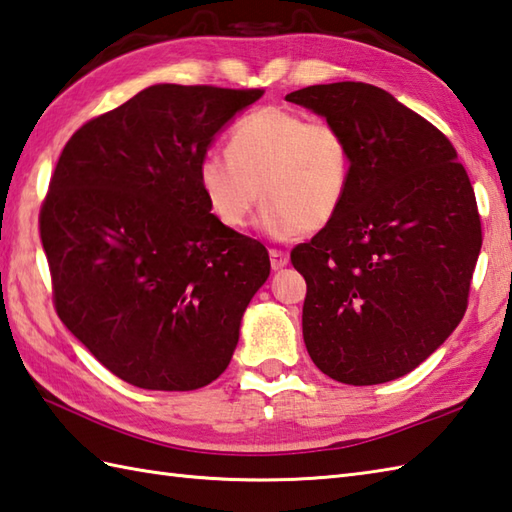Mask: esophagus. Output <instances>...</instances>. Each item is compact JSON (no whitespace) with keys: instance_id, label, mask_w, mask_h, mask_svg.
I'll list each match as a JSON object with an SVG mask.
<instances>
[{"instance_id":"esophagus-1","label":"esophagus","mask_w":512,"mask_h":512,"mask_svg":"<svg viewBox=\"0 0 512 512\" xmlns=\"http://www.w3.org/2000/svg\"><path fill=\"white\" fill-rule=\"evenodd\" d=\"M268 255H270V266H273V270L284 268V266H288V262H290L288 253H284V250H279V248H270Z\"/></svg>"}]
</instances>
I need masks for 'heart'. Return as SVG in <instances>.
I'll return each mask as SVG.
<instances>
[{"instance_id":"obj_1","label":"heart","mask_w":512,"mask_h":512,"mask_svg":"<svg viewBox=\"0 0 512 512\" xmlns=\"http://www.w3.org/2000/svg\"><path fill=\"white\" fill-rule=\"evenodd\" d=\"M350 182L352 149L343 129L279 105L239 118L228 154L211 149L198 162V187L217 222L242 231L262 198V228L277 239L332 224Z\"/></svg>"}]
</instances>
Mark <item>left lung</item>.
Returning <instances> with one entry per match:
<instances>
[{
	"label": "left lung",
	"instance_id": "1",
	"mask_svg": "<svg viewBox=\"0 0 512 512\" xmlns=\"http://www.w3.org/2000/svg\"><path fill=\"white\" fill-rule=\"evenodd\" d=\"M286 101L339 125L352 149L343 209L290 253L308 286V354L345 385L405 376L469 306L482 248L471 180L451 140L376 85H310Z\"/></svg>",
	"mask_w": 512,
	"mask_h": 512
}]
</instances>
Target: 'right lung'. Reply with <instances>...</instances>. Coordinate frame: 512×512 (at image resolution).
<instances>
[{
	"instance_id": "1",
	"label": "right lung",
	"mask_w": 512,
	"mask_h": 512,
	"mask_svg": "<svg viewBox=\"0 0 512 512\" xmlns=\"http://www.w3.org/2000/svg\"><path fill=\"white\" fill-rule=\"evenodd\" d=\"M262 94L151 85L61 151L39 213L54 308L129 385L191 391L231 363L270 259L262 242L215 220L198 162Z\"/></svg>"
}]
</instances>
